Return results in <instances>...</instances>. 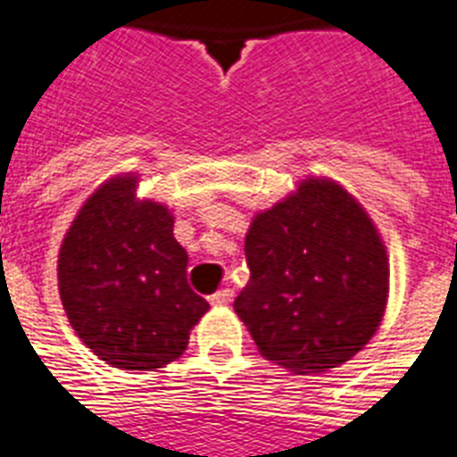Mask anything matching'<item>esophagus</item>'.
<instances>
[{"instance_id": "34e87169", "label": "esophagus", "mask_w": 457, "mask_h": 457, "mask_svg": "<svg viewBox=\"0 0 457 457\" xmlns=\"http://www.w3.org/2000/svg\"><path fill=\"white\" fill-rule=\"evenodd\" d=\"M209 300H211V305L225 307V305H229L232 300H235V291H232V288H222V291L213 293Z\"/></svg>"}]
</instances>
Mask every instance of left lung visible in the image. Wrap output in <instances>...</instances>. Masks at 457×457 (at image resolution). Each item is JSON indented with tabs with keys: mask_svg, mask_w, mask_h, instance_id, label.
I'll return each mask as SVG.
<instances>
[{
	"mask_svg": "<svg viewBox=\"0 0 457 457\" xmlns=\"http://www.w3.org/2000/svg\"><path fill=\"white\" fill-rule=\"evenodd\" d=\"M251 279L235 312L267 361L312 376L376 336L389 298L385 241L354 195L326 176L258 211L244 241Z\"/></svg>",
	"mask_w": 457,
	"mask_h": 457,
	"instance_id": "obj_1",
	"label": "left lung"
}]
</instances>
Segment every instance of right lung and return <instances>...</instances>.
I'll return each mask as SVG.
<instances>
[{
  "instance_id": "add662e5",
  "label": "right lung",
  "mask_w": 457,
  "mask_h": 457,
  "mask_svg": "<svg viewBox=\"0 0 457 457\" xmlns=\"http://www.w3.org/2000/svg\"><path fill=\"white\" fill-rule=\"evenodd\" d=\"M140 173H120L77 211L58 251V291L70 326L114 369L176 361L209 303L187 287V253L173 213L140 199Z\"/></svg>"
}]
</instances>
